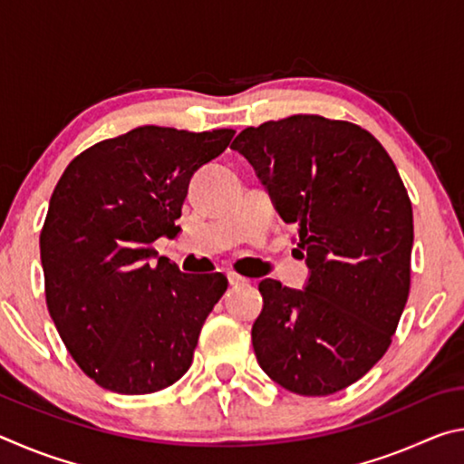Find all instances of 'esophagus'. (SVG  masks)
<instances>
[{"label": "esophagus", "mask_w": 464, "mask_h": 464, "mask_svg": "<svg viewBox=\"0 0 464 464\" xmlns=\"http://www.w3.org/2000/svg\"><path fill=\"white\" fill-rule=\"evenodd\" d=\"M227 278H229V285L231 286H243V285H247V278H243V276H239V274H235V272H229L227 274Z\"/></svg>", "instance_id": "34e87169"}]
</instances>
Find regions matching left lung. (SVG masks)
Returning a JSON list of instances; mask_svg holds the SVG:
<instances>
[{
    "label": "left lung",
    "instance_id": "obj_1",
    "mask_svg": "<svg viewBox=\"0 0 464 464\" xmlns=\"http://www.w3.org/2000/svg\"><path fill=\"white\" fill-rule=\"evenodd\" d=\"M231 149L296 225L304 286L260 282L257 364L307 397L350 387L379 362L410 295L413 213L395 163L352 122L295 114L247 127Z\"/></svg>",
    "mask_w": 464,
    "mask_h": 464
}]
</instances>
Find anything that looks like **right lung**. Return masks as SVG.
<instances>
[{
  "label": "right lung",
  "instance_id": "right-lung-1",
  "mask_svg": "<svg viewBox=\"0 0 464 464\" xmlns=\"http://www.w3.org/2000/svg\"><path fill=\"white\" fill-rule=\"evenodd\" d=\"M233 135L145 124L85 149L54 188L41 233L46 307L100 387L147 395L190 368L227 278L179 272L151 246L179 233L188 184Z\"/></svg>",
  "mask_w": 464,
  "mask_h": 464
}]
</instances>
